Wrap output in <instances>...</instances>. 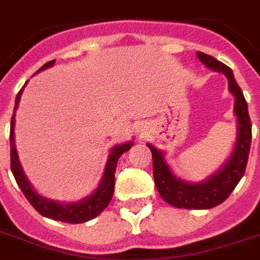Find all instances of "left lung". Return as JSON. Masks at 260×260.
<instances>
[{
	"label": "left lung",
	"mask_w": 260,
	"mask_h": 260,
	"mask_svg": "<svg viewBox=\"0 0 260 260\" xmlns=\"http://www.w3.org/2000/svg\"><path fill=\"white\" fill-rule=\"evenodd\" d=\"M198 59L212 70L220 71L228 78L230 91L235 97V114L238 118V140L234 154L221 170L209 177L201 183H187L174 177L167 166L163 152L148 144L152 154V173L155 186L160 197L175 208L185 209H209L220 205L234 191L239 181L246 173L248 154H250L252 125H251L248 106L242 89L235 81L234 73L217 59L204 52H197Z\"/></svg>",
	"instance_id": "obj_1"
}]
</instances>
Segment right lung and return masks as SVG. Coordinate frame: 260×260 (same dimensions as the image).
<instances>
[{
  "instance_id": "1",
  "label": "right lung",
  "mask_w": 260,
  "mask_h": 260,
  "mask_svg": "<svg viewBox=\"0 0 260 260\" xmlns=\"http://www.w3.org/2000/svg\"><path fill=\"white\" fill-rule=\"evenodd\" d=\"M54 63L55 60L47 62L36 73L44 70L47 67H51ZM24 86H22V89H24ZM22 89L18 91L17 97H16L13 116H12V120H10V169H12V173H13L18 187L21 189L22 194L25 196L30 205L34 206L35 209L44 217L69 222V224H81V222L89 221L91 218L97 217L98 214L109 205L110 200L113 197L114 173H116V167H117V160L125 151H128L132 147V143H125V144H121V146L113 147V150L110 151L109 159H108V163H106V169L101 179V183L91 196H89L82 201L75 202V204H59V202L50 201V200L39 196L32 189L29 182L26 181V177L22 173L21 165L18 162L17 151H16V147H14V113H16V109H17Z\"/></svg>"
}]
</instances>
